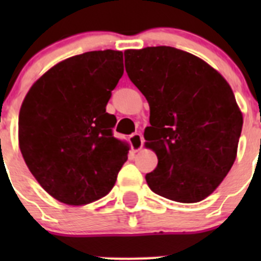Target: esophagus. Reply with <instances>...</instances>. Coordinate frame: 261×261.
<instances>
[{
  "mask_svg": "<svg viewBox=\"0 0 261 261\" xmlns=\"http://www.w3.org/2000/svg\"><path fill=\"white\" fill-rule=\"evenodd\" d=\"M129 142H130V147H132L133 151H138L144 145V137H142L141 133H133L129 137Z\"/></svg>",
  "mask_w": 261,
  "mask_h": 261,
  "instance_id": "1",
  "label": "esophagus"
}]
</instances>
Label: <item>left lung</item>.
Returning <instances> with one entry per match:
<instances>
[{"label":"left lung","mask_w":261,"mask_h":261,"mask_svg":"<svg viewBox=\"0 0 261 261\" xmlns=\"http://www.w3.org/2000/svg\"><path fill=\"white\" fill-rule=\"evenodd\" d=\"M129 80L150 106L146 147L158 156L147 186L177 202L211 195L237 156L243 117L225 78L211 65L172 47L128 49Z\"/></svg>","instance_id":"left-lung-1"}]
</instances>
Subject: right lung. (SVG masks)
Masks as SVG:
<instances>
[{
    "label": "right lung",
    "mask_w": 261,
    "mask_h": 261,
    "mask_svg": "<svg viewBox=\"0 0 261 261\" xmlns=\"http://www.w3.org/2000/svg\"><path fill=\"white\" fill-rule=\"evenodd\" d=\"M124 73L123 52L93 50L59 62L32 85L19 112V147L43 188L64 204L99 200L115 186L129 147L106 112Z\"/></svg>",
    "instance_id": "1"
}]
</instances>
